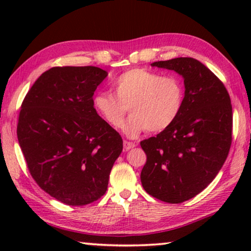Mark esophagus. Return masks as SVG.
I'll list each match as a JSON object with an SVG mask.
<instances>
[{"mask_svg": "<svg viewBox=\"0 0 251 251\" xmlns=\"http://www.w3.org/2000/svg\"><path fill=\"white\" fill-rule=\"evenodd\" d=\"M123 147H125V151H129V150L133 149V147H136V144L132 142H126V140H125V142H123Z\"/></svg>", "mask_w": 251, "mask_h": 251, "instance_id": "esophagus-1", "label": "esophagus"}]
</instances>
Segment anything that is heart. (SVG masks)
<instances>
[{
  "instance_id": "obj_1",
  "label": "heart",
  "mask_w": 251,
  "mask_h": 251,
  "mask_svg": "<svg viewBox=\"0 0 251 251\" xmlns=\"http://www.w3.org/2000/svg\"><path fill=\"white\" fill-rule=\"evenodd\" d=\"M114 96L97 94L92 99L96 112L114 129L122 128L126 112L131 113L125 126L126 136L137 137L149 130L160 132L179 116L184 105L183 81L175 75H162L145 68H133L113 83Z\"/></svg>"
}]
</instances>
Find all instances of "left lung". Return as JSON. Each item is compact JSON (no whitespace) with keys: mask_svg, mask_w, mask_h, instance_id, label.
Wrapping results in <instances>:
<instances>
[{"mask_svg":"<svg viewBox=\"0 0 251 251\" xmlns=\"http://www.w3.org/2000/svg\"><path fill=\"white\" fill-rule=\"evenodd\" d=\"M152 66L184 77L181 112L169 128L140 142L147 159L140 174L147 193L168 203H181L214 180L232 144L231 98L223 82L190 57L155 61Z\"/></svg>","mask_w":251,"mask_h":251,"instance_id":"1","label":"left lung"}]
</instances>
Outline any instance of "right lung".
I'll use <instances>...</instances> for the list:
<instances>
[{
  "mask_svg": "<svg viewBox=\"0 0 251 251\" xmlns=\"http://www.w3.org/2000/svg\"><path fill=\"white\" fill-rule=\"evenodd\" d=\"M107 76L95 66L52 67L24 98L17 136L27 168L44 192L68 205L97 201L123 149L97 114L94 94Z\"/></svg>",
  "mask_w": 251,
  "mask_h": 251,
  "instance_id": "right-lung-1",
  "label": "right lung"
}]
</instances>
